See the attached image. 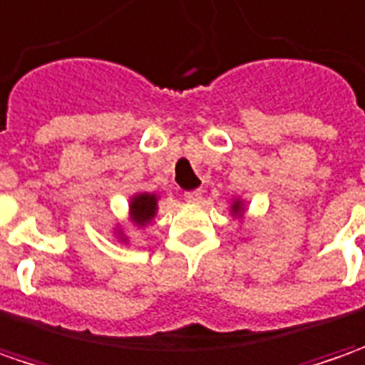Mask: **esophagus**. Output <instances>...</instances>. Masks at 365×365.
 <instances>
[{
    "label": "esophagus",
    "mask_w": 365,
    "mask_h": 365,
    "mask_svg": "<svg viewBox=\"0 0 365 365\" xmlns=\"http://www.w3.org/2000/svg\"><path fill=\"white\" fill-rule=\"evenodd\" d=\"M201 197H203L201 190H187V192H185V201H189V203H199Z\"/></svg>",
    "instance_id": "esophagus-1"
}]
</instances>
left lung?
<instances>
[{"mask_svg": "<svg viewBox=\"0 0 365 365\" xmlns=\"http://www.w3.org/2000/svg\"><path fill=\"white\" fill-rule=\"evenodd\" d=\"M232 213L233 215H240V217H242V213H244V203H242L240 199H237V201H233Z\"/></svg>", "mask_w": 365, "mask_h": 365, "instance_id": "obj_1", "label": "left lung"}]
</instances>
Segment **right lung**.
<instances>
[{
  "label": "right lung",
  "mask_w": 365,
  "mask_h": 365,
  "mask_svg": "<svg viewBox=\"0 0 365 365\" xmlns=\"http://www.w3.org/2000/svg\"><path fill=\"white\" fill-rule=\"evenodd\" d=\"M156 211H158V197L152 192L133 195L130 201V219L138 227H144L146 223H150L156 215Z\"/></svg>",
  "instance_id": "obj_1"
}]
</instances>
